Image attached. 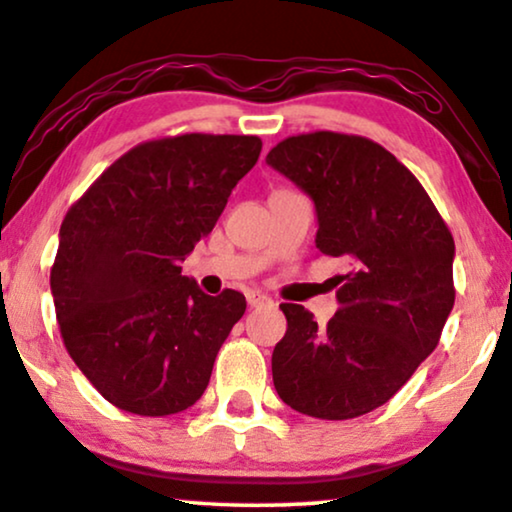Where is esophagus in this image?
<instances>
[{
  "label": "esophagus",
  "mask_w": 512,
  "mask_h": 512,
  "mask_svg": "<svg viewBox=\"0 0 512 512\" xmlns=\"http://www.w3.org/2000/svg\"><path fill=\"white\" fill-rule=\"evenodd\" d=\"M248 306L250 308H266L273 306V299L266 297L262 292H248Z\"/></svg>",
  "instance_id": "1"
}]
</instances>
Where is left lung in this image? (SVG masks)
Here are the masks:
<instances>
[{
	"label": "left lung",
	"mask_w": 512,
	"mask_h": 512,
	"mask_svg": "<svg viewBox=\"0 0 512 512\" xmlns=\"http://www.w3.org/2000/svg\"><path fill=\"white\" fill-rule=\"evenodd\" d=\"M266 164L304 190L315 246L343 259L338 311L283 304L287 331L271 357L278 397L320 420H350L390 401L441 338L455 306V241L420 181L364 136L313 132L280 141Z\"/></svg>",
	"instance_id": "1"
}]
</instances>
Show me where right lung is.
<instances>
[{
	"mask_svg": "<svg viewBox=\"0 0 512 512\" xmlns=\"http://www.w3.org/2000/svg\"><path fill=\"white\" fill-rule=\"evenodd\" d=\"M262 153L257 136L141 143L69 208L50 269L57 322L83 376L127 413L190 408L211 380L246 297H208L181 262Z\"/></svg>",
	"mask_w": 512,
	"mask_h": 512,
	"instance_id": "1",
	"label": "right lung"
}]
</instances>
